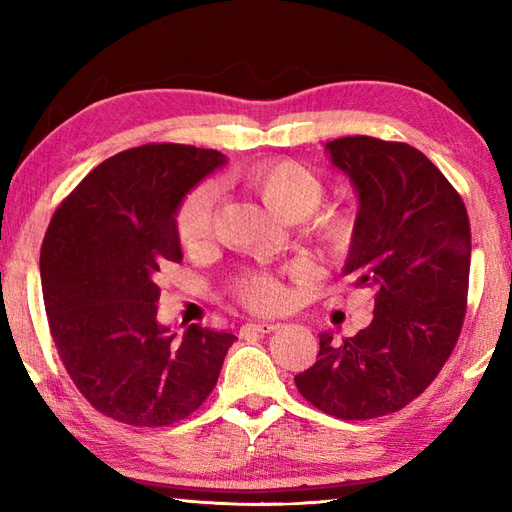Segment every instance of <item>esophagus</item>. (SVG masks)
Masks as SVG:
<instances>
[{
    "label": "esophagus",
    "instance_id": "obj_1",
    "mask_svg": "<svg viewBox=\"0 0 512 512\" xmlns=\"http://www.w3.org/2000/svg\"><path fill=\"white\" fill-rule=\"evenodd\" d=\"M275 330H279V323L277 321H253V323L242 325V334H250V332L270 334V332H275Z\"/></svg>",
    "mask_w": 512,
    "mask_h": 512
}]
</instances>
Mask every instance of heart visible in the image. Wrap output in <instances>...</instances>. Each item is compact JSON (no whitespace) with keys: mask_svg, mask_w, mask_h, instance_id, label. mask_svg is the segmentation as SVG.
Segmentation results:
<instances>
[{"mask_svg":"<svg viewBox=\"0 0 512 512\" xmlns=\"http://www.w3.org/2000/svg\"><path fill=\"white\" fill-rule=\"evenodd\" d=\"M246 184L262 200L268 211L286 222H295L312 213L323 200L325 184L317 171L295 160L259 162L246 173ZM217 189L202 184L178 211L180 242L189 248L200 246L211 233ZM312 231L332 255H347L356 242V217L350 211L334 209L312 222ZM239 295L253 308L270 310L284 301V288L270 275H253L239 284Z\"/></svg>","mask_w":512,"mask_h":512,"instance_id":"heart-1","label":"heart"}]
</instances>
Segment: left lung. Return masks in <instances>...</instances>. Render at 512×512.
<instances>
[{
  "mask_svg": "<svg viewBox=\"0 0 512 512\" xmlns=\"http://www.w3.org/2000/svg\"><path fill=\"white\" fill-rule=\"evenodd\" d=\"M350 178L356 242L341 275L376 290L374 319L354 336L319 334V361L295 376L301 396L343 420L378 418L420 396L462 330L471 268L464 202L405 143L350 136L325 143Z\"/></svg>",
  "mask_w": 512,
  "mask_h": 512,
  "instance_id": "1",
  "label": "left lung"
}]
</instances>
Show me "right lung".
I'll return each instance as SVG.
<instances>
[{
	"instance_id": "right-lung-1",
	"label": "right lung",
	"mask_w": 512,
	"mask_h": 512,
	"mask_svg": "<svg viewBox=\"0 0 512 512\" xmlns=\"http://www.w3.org/2000/svg\"><path fill=\"white\" fill-rule=\"evenodd\" d=\"M226 165L215 149L143 145L107 158L50 220L41 290L74 385L107 418L167 427L211 394L237 336L158 323L162 262H182L178 211Z\"/></svg>"
}]
</instances>
